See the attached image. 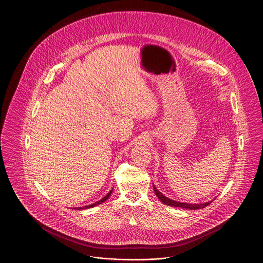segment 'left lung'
<instances>
[{
    "instance_id": "1",
    "label": "left lung",
    "mask_w": 263,
    "mask_h": 263,
    "mask_svg": "<svg viewBox=\"0 0 263 263\" xmlns=\"http://www.w3.org/2000/svg\"><path fill=\"white\" fill-rule=\"evenodd\" d=\"M154 191H155L156 196L161 200L162 202L166 204V205H169V206H173V207H181V208H185V209L195 210V209L204 208V207L208 206L210 203L212 202V201H209V202L203 203V204H188V203L178 202V201H174V200H171V199L167 198L166 196H164L162 194L160 191H158L155 187H154Z\"/></svg>"
}]
</instances>
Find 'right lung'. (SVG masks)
<instances>
[{
    "label": "right lung",
    "mask_w": 263,
    "mask_h": 263,
    "mask_svg": "<svg viewBox=\"0 0 263 263\" xmlns=\"http://www.w3.org/2000/svg\"><path fill=\"white\" fill-rule=\"evenodd\" d=\"M112 191H113V190H111V191H110V192H109L105 197H103L101 200H99L98 202L93 203V204H91V205H86V206H84V207H77V209H78V210H80V209H85V208H90V207H94V206H96V205H98V204H101L102 202L106 201V200L109 198V196L111 195Z\"/></svg>",
    "instance_id": "obj_1"
}]
</instances>
